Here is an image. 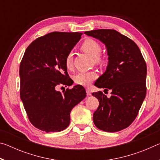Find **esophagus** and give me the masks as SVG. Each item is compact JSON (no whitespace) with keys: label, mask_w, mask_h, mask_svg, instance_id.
<instances>
[{"label":"esophagus","mask_w":160,"mask_h":160,"mask_svg":"<svg viewBox=\"0 0 160 160\" xmlns=\"http://www.w3.org/2000/svg\"><path fill=\"white\" fill-rule=\"evenodd\" d=\"M86 93H87V95H88V96H90L92 94L90 90V89H88V88L86 89Z\"/></svg>","instance_id":"obj_1"}]
</instances>
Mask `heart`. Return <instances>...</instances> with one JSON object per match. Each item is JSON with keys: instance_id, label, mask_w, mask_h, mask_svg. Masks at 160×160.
<instances>
[{"instance_id": "obj_1", "label": "heart", "mask_w": 160, "mask_h": 160, "mask_svg": "<svg viewBox=\"0 0 160 160\" xmlns=\"http://www.w3.org/2000/svg\"><path fill=\"white\" fill-rule=\"evenodd\" d=\"M81 49L85 53L94 59L97 63H102L104 61L100 53L102 51V47L98 42L93 39H86L81 45ZM65 64L68 69H70L72 66V53L69 52L65 58ZM97 75L94 71L80 72L74 75V81L78 85L82 86H90L91 83L96 79Z\"/></svg>"}]
</instances>
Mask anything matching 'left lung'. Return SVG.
I'll use <instances>...</instances> for the list:
<instances>
[{
  "instance_id": "obj_1",
  "label": "left lung",
  "mask_w": 160,
  "mask_h": 160,
  "mask_svg": "<svg viewBox=\"0 0 160 160\" xmlns=\"http://www.w3.org/2000/svg\"><path fill=\"white\" fill-rule=\"evenodd\" d=\"M85 34L106 46L108 66L94 85L112 90L109 98L101 91L93 92L99 107L93 114L97 128L117 132L133 122L146 95L147 66L137 44L114 29H97Z\"/></svg>"
}]
</instances>
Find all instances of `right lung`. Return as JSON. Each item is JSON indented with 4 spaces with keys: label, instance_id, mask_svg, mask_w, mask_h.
<instances>
[{
    "label": "right lung",
    "instance_id": "right-lung-1",
    "mask_svg": "<svg viewBox=\"0 0 160 160\" xmlns=\"http://www.w3.org/2000/svg\"><path fill=\"white\" fill-rule=\"evenodd\" d=\"M82 34L54 32L37 38L27 48L22 59L20 99L29 121L42 131L66 129L72 108L85 98L86 91L81 85L63 93L56 90L60 85L72 84L65 58Z\"/></svg>",
    "mask_w": 160,
    "mask_h": 160
}]
</instances>
